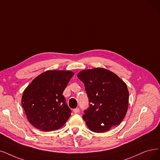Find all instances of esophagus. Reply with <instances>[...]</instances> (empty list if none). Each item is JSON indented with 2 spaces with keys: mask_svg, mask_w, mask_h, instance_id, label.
<instances>
[{
  "mask_svg": "<svg viewBox=\"0 0 160 160\" xmlns=\"http://www.w3.org/2000/svg\"><path fill=\"white\" fill-rule=\"evenodd\" d=\"M79 112H80V110H79V108H75V109L73 110V112H74V113H79Z\"/></svg>",
  "mask_w": 160,
  "mask_h": 160,
  "instance_id": "obj_1",
  "label": "esophagus"
}]
</instances>
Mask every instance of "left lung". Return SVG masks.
<instances>
[{"label":"left lung","mask_w":160,"mask_h":160,"mask_svg":"<svg viewBox=\"0 0 160 160\" xmlns=\"http://www.w3.org/2000/svg\"><path fill=\"white\" fill-rule=\"evenodd\" d=\"M78 78L84 83L91 103L82 116L88 128L103 132L119 125L128 109L129 91L125 82L102 68L82 70Z\"/></svg>","instance_id":"1"}]
</instances>
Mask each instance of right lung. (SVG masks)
<instances>
[{
  "mask_svg": "<svg viewBox=\"0 0 160 160\" xmlns=\"http://www.w3.org/2000/svg\"><path fill=\"white\" fill-rule=\"evenodd\" d=\"M74 73L48 70L35 78L25 89L22 106L29 122L42 131L60 129L70 117L71 110L62 95Z\"/></svg>",
  "mask_w": 160,
  "mask_h": 160,
  "instance_id": "obj_1",
  "label": "right lung"
}]
</instances>
